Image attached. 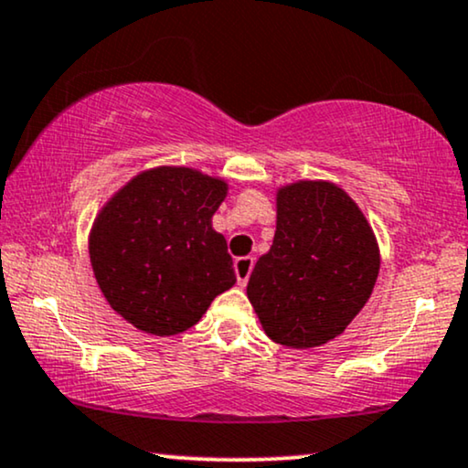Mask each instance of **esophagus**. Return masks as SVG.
I'll return each mask as SVG.
<instances>
[{"instance_id": "1", "label": "esophagus", "mask_w": 468, "mask_h": 468, "mask_svg": "<svg viewBox=\"0 0 468 468\" xmlns=\"http://www.w3.org/2000/svg\"><path fill=\"white\" fill-rule=\"evenodd\" d=\"M254 259L252 257H239L235 259V276H238V282L241 287H246L248 278H250Z\"/></svg>"}]
</instances>
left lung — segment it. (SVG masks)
<instances>
[{"label":"left lung","mask_w":468,"mask_h":468,"mask_svg":"<svg viewBox=\"0 0 468 468\" xmlns=\"http://www.w3.org/2000/svg\"><path fill=\"white\" fill-rule=\"evenodd\" d=\"M378 271L376 235L358 205L335 183L298 181L276 194L274 241L246 292L271 341L306 350L347 328Z\"/></svg>","instance_id":"8db88e82"}]
</instances>
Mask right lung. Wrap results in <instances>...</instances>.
Instances as JSON below:
<instances>
[{"label":"right lung","instance_id":"1","mask_svg":"<svg viewBox=\"0 0 468 468\" xmlns=\"http://www.w3.org/2000/svg\"><path fill=\"white\" fill-rule=\"evenodd\" d=\"M224 197L222 179L162 165L108 200L88 248L94 278L118 315L149 335H179L235 285L227 239L211 227Z\"/></svg>","mask_w":468,"mask_h":468}]
</instances>
